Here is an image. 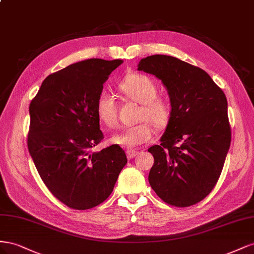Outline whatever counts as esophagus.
<instances>
[{"label":"esophagus","instance_id":"34e87169","mask_svg":"<svg viewBox=\"0 0 254 254\" xmlns=\"http://www.w3.org/2000/svg\"><path fill=\"white\" fill-rule=\"evenodd\" d=\"M139 152L138 151H135V150H127V156L128 159H132L133 157H135L136 155H138Z\"/></svg>","mask_w":254,"mask_h":254}]
</instances>
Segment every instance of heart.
Listing matches in <instances>:
<instances>
[{"label":"heart","instance_id":"heart-1","mask_svg":"<svg viewBox=\"0 0 254 254\" xmlns=\"http://www.w3.org/2000/svg\"><path fill=\"white\" fill-rule=\"evenodd\" d=\"M117 91L123 100L139 103L136 121L139 122L121 133L114 135L111 142L122 148L132 149L149 142L154 136L155 128L162 131L170 125L172 107L169 100L158 96L156 83L141 73H132L117 84ZM96 115L101 125L113 128L117 126L118 106L112 96L101 92L96 100Z\"/></svg>","mask_w":254,"mask_h":254}]
</instances>
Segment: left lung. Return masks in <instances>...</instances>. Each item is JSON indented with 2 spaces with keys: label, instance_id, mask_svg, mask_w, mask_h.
Segmentation results:
<instances>
[{
  "label": "left lung",
  "instance_id": "8db88e82",
  "mask_svg": "<svg viewBox=\"0 0 254 254\" xmlns=\"http://www.w3.org/2000/svg\"><path fill=\"white\" fill-rule=\"evenodd\" d=\"M138 70L161 79L172 107L161 144L148 149L149 183L166 203L193 205L213 190L230 148L226 95L204 70L173 56H148Z\"/></svg>",
  "mask_w": 254,
  "mask_h": 254
}]
</instances>
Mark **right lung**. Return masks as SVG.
I'll return each instance as SVG.
<instances>
[{"label": "right lung", "instance_id": "obj_1", "mask_svg": "<svg viewBox=\"0 0 254 254\" xmlns=\"http://www.w3.org/2000/svg\"><path fill=\"white\" fill-rule=\"evenodd\" d=\"M121 64L100 59L72 64L47 76L30 104L28 151L48 190L70 208L104 202L127 162L117 144L91 151L104 138L96 100Z\"/></svg>", "mask_w": 254, "mask_h": 254}]
</instances>
